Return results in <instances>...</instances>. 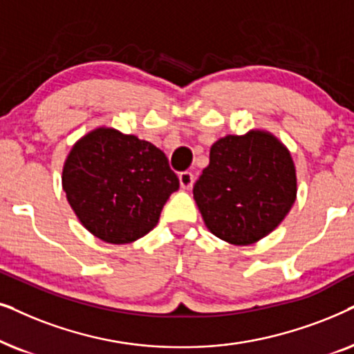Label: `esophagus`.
<instances>
[{
  "instance_id": "esophagus-1",
  "label": "esophagus",
  "mask_w": 354,
  "mask_h": 354,
  "mask_svg": "<svg viewBox=\"0 0 354 354\" xmlns=\"http://www.w3.org/2000/svg\"><path fill=\"white\" fill-rule=\"evenodd\" d=\"M194 174H192L191 171H181L180 173V185L181 187H185V189H189V187H192V185H194Z\"/></svg>"
}]
</instances>
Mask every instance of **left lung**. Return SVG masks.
Here are the masks:
<instances>
[{
  "mask_svg": "<svg viewBox=\"0 0 354 354\" xmlns=\"http://www.w3.org/2000/svg\"><path fill=\"white\" fill-rule=\"evenodd\" d=\"M207 228L238 246L273 232L296 199V173L288 150L273 136L251 131L226 136L210 149V163L194 185Z\"/></svg>",
  "mask_w": 354,
  "mask_h": 354,
  "instance_id": "obj_1",
  "label": "left lung"
}]
</instances>
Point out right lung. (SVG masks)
Returning <instances> with one entry per match:
<instances>
[{"instance_id":"add662e5","label":"right lung","mask_w":354,"mask_h":354,"mask_svg":"<svg viewBox=\"0 0 354 354\" xmlns=\"http://www.w3.org/2000/svg\"><path fill=\"white\" fill-rule=\"evenodd\" d=\"M63 189L88 232L102 241L126 244L157 225L180 180L153 144L100 128L71 150Z\"/></svg>"}]
</instances>
